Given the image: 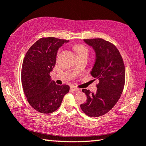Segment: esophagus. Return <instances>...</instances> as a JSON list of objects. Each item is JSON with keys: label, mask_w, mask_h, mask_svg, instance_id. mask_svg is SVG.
Returning <instances> with one entry per match:
<instances>
[{"label": "esophagus", "mask_w": 146, "mask_h": 146, "mask_svg": "<svg viewBox=\"0 0 146 146\" xmlns=\"http://www.w3.org/2000/svg\"><path fill=\"white\" fill-rule=\"evenodd\" d=\"M71 90H73V91H79V89L77 88L76 87H75V86H71Z\"/></svg>", "instance_id": "1"}]
</instances>
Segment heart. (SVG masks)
I'll use <instances>...</instances> for the list:
<instances>
[{
    "instance_id": "1",
    "label": "heart",
    "mask_w": 146,
    "mask_h": 146,
    "mask_svg": "<svg viewBox=\"0 0 146 146\" xmlns=\"http://www.w3.org/2000/svg\"><path fill=\"white\" fill-rule=\"evenodd\" d=\"M75 51L78 56H87L89 55V50L85 46L78 44L75 46Z\"/></svg>"
}]
</instances>
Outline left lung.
I'll return each mask as SVG.
<instances>
[{
    "label": "left lung",
    "mask_w": 146,
    "mask_h": 146,
    "mask_svg": "<svg viewBox=\"0 0 146 146\" xmlns=\"http://www.w3.org/2000/svg\"><path fill=\"white\" fill-rule=\"evenodd\" d=\"M96 53L91 75L98 80L97 93L83 89L86 102L80 105L83 112L91 117L105 115L119 100L125 84V66L122 56L114 44L102 38L84 39Z\"/></svg>",
    "instance_id": "left-lung-1"
}]
</instances>
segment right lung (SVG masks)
Instances as JSON below:
<instances>
[{
  "instance_id": "1",
  "label": "right lung",
  "mask_w": 146,
  "mask_h": 146,
  "mask_svg": "<svg viewBox=\"0 0 146 146\" xmlns=\"http://www.w3.org/2000/svg\"><path fill=\"white\" fill-rule=\"evenodd\" d=\"M69 40L43 37L34 43L24 56L21 81L27 100L37 111L49 114L58 110L70 86H59L49 73L56 63L58 48Z\"/></svg>"
}]
</instances>
